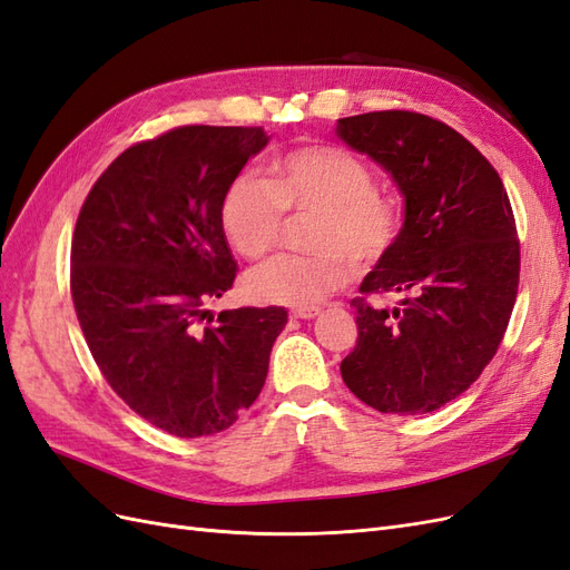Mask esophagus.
Listing matches in <instances>:
<instances>
[{
    "instance_id": "obj_1",
    "label": "esophagus",
    "mask_w": 570,
    "mask_h": 570,
    "mask_svg": "<svg viewBox=\"0 0 570 570\" xmlns=\"http://www.w3.org/2000/svg\"><path fill=\"white\" fill-rule=\"evenodd\" d=\"M322 311L320 307H296V311H291V317H296V320H313V317H317Z\"/></svg>"
}]
</instances>
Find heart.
<instances>
[{"instance_id": "obj_1", "label": "heart", "mask_w": 570, "mask_h": 570, "mask_svg": "<svg viewBox=\"0 0 570 570\" xmlns=\"http://www.w3.org/2000/svg\"><path fill=\"white\" fill-rule=\"evenodd\" d=\"M267 181L243 174L226 186L219 224L229 246L246 259L265 257L282 236L284 213H311L313 255H276L246 276L259 303L305 307L380 259L399 236L401 205L375 190L370 167L336 145H303L272 159Z\"/></svg>"}]
</instances>
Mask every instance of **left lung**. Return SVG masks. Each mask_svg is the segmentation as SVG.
Wrapping results in <instances>:
<instances>
[{
    "label": "left lung",
    "instance_id": "8db88e82",
    "mask_svg": "<svg viewBox=\"0 0 570 570\" xmlns=\"http://www.w3.org/2000/svg\"><path fill=\"white\" fill-rule=\"evenodd\" d=\"M336 136L403 195L401 232L351 301L357 341L341 377L380 413H432L482 375L509 327L520 272L509 195L473 142L425 114H357ZM370 293L400 305L370 306Z\"/></svg>",
    "mask_w": 570,
    "mask_h": 570
}]
</instances>
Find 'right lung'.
<instances>
[{
	"mask_svg": "<svg viewBox=\"0 0 570 570\" xmlns=\"http://www.w3.org/2000/svg\"><path fill=\"white\" fill-rule=\"evenodd\" d=\"M269 142L259 126H181L121 153L80 207L71 296L97 367L131 411L193 439L263 392L284 307L207 305L236 279L222 195Z\"/></svg>",
	"mask_w": 570,
	"mask_h": 570,
	"instance_id": "right-lung-1",
	"label": "right lung"
}]
</instances>
